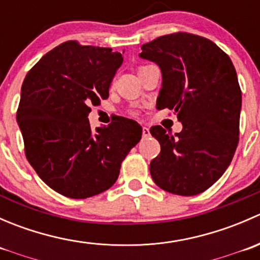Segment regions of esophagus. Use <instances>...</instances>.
Instances as JSON below:
<instances>
[{
	"mask_svg": "<svg viewBox=\"0 0 260 260\" xmlns=\"http://www.w3.org/2000/svg\"><path fill=\"white\" fill-rule=\"evenodd\" d=\"M142 136L145 138H147V137H149V136H151V133H149V128L148 127H143L142 128Z\"/></svg>",
	"mask_w": 260,
	"mask_h": 260,
	"instance_id": "esophagus-1",
	"label": "esophagus"
}]
</instances>
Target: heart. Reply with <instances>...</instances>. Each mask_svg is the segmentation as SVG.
<instances>
[{
  "instance_id": "1",
  "label": "heart",
  "mask_w": 260,
  "mask_h": 260,
  "mask_svg": "<svg viewBox=\"0 0 260 260\" xmlns=\"http://www.w3.org/2000/svg\"><path fill=\"white\" fill-rule=\"evenodd\" d=\"M131 114H133V115H136V112H131Z\"/></svg>"
}]
</instances>
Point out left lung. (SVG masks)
Masks as SVG:
<instances>
[{"instance_id":"8db88e82","label":"left lung","mask_w":260,"mask_h":260,"mask_svg":"<svg viewBox=\"0 0 260 260\" xmlns=\"http://www.w3.org/2000/svg\"><path fill=\"white\" fill-rule=\"evenodd\" d=\"M141 57L162 72L157 108L172 109L180 133L149 129L161 152L149 165L154 183L181 196L204 192L229 167L239 143L242 90L229 55L190 32L159 36L141 46Z\"/></svg>"}]
</instances>
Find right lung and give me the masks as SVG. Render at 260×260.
Returning a JSON list of instances; mask_svg holds the SVG:
<instances>
[{
    "label": "right lung",
    "instance_id": "right-lung-1",
    "mask_svg": "<svg viewBox=\"0 0 260 260\" xmlns=\"http://www.w3.org/2000/svg\"><path fill=\"white\" fill-rule=\"evenodd\" d=\"M120 52L70 40L44 55L26 75L16 119L27 161L41 180L70 199L108 190L141 140L137 122L120 117L91 133L90 106L109 96Z\"/></svg>",
    "mask_w": 260,
    "mask_h": 260
}]
</instances>
